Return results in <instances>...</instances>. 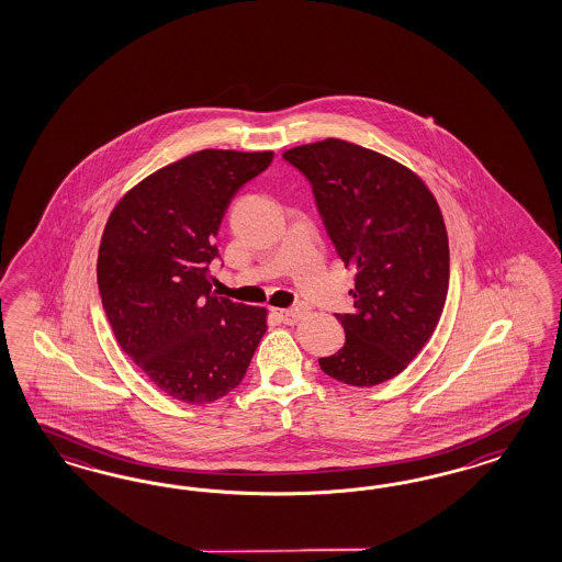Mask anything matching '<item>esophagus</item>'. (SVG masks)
I'll use <instances>...</instances> for the list:
<instances>
[{
	"label": "esophagus",
	"instance_id": "34e87169",
	"mask_svg": "<svg viewBox=\"0 0 562 562\" xmlns=\"http://www.w3.org/2000/svg\"><path fill=\"white\" fill-rule=\"evenodd\" d=\"M284 324H296V322H301L303 319V315H305V308H276L273 311Z\"/></svg>",
	"mask_w": 562,
	"mask_h": 562
}]
</instances>
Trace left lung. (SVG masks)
Instances as JSON below:
<instances>
[{
	"mask_svg": "<svg viewBox=\"0 0 562 562\" xmlns=\"http://www.w3.org/2000/svg\"><path fill=\"white\" fill-rule=\"evenodd\" d=\"M282 156L308 179L344 266L357 268L355 306L336 315L346 344L319 367L346 385H379L408 367L441 319L449 289L441 207L414 170L344 139Z\"/></svg>",
	"mask_w": 562,
	"mask_h": 562,
	"instance_id": "obj_1",
	"label": "left lung"
}]
</instances>
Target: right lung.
Wrapping results in <instances>:
<instances>
[{"mask_svg": "<svg viewBox=\"0 0 562 562\" xmlns=\"http://www.w3.org/2000/svg\"><path fill=\"white\" fill-rule=\"evenodd\" d=\"M272 158L189 154L130 189L104 224L102 308L121 350L172 400L198 406L233 392L268 329L263 306L212 292L207 266L231 200Z\"/></svg>", "mask_w": 562, "mask_h": 562, "instance_id": "add662e5", "label": "right lung"}]
</instances>
